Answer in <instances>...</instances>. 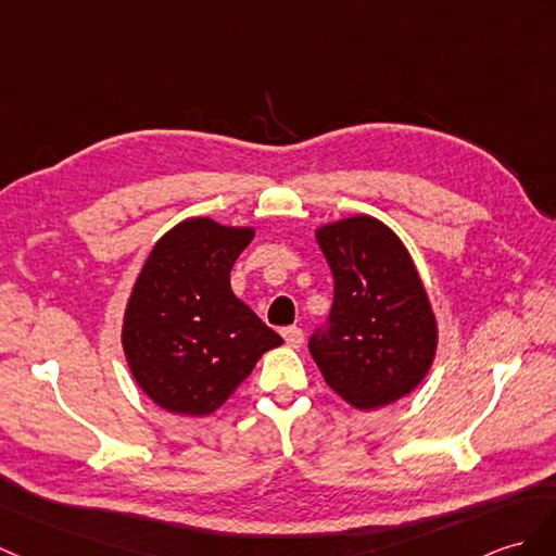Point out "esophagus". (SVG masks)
I'll list each match as a JSON object with an SVG mask.
<instances>
[{"label":"esophagus","instance_id":"34e87169","mask_svg":"<svg viewBox=\"0 0 556 556\" xmlns=\"http://www.w3.org/2000/svg\"><path fill=\"white\" fill-rule=\"evenodd\" d=\"M283 341H287L289 348H301L303 345V331L299 327H287L281 331Z\"/></svg>","mask_w":556,"mask_h":556}]
</instances>
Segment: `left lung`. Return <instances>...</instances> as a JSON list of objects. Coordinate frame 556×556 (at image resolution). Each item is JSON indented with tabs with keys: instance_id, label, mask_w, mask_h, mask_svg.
<instances>
[{
	"instance_id": "8db88e82",
	"label": "left lung",
	"mask_w": 556,
	"mask_h": 556,
	"mask_svg": "<svg viewBox=\"0 0 556 556\" xmlns=\"http://www.w3.org/2000/svg\"><path fill=\"white\" fill-rule=\"evenodd\" d=\"M317 243L333 277L325 329L309 355L345 403L377 409L405 397L429 374L438 325L415 263L391 227L371 215L321 225Z\"/></svg>"
}]
</instances>
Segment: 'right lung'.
Segmentation results:
<instances>
[{"label":"right lung","mask_w":556,"mask_h":556,"mask_svg":"<svg viewBox=\"0 0 556 556\" xmlns=\"http://www.w3.org/2000/svg\"><path fill=\"white\" fill-rule=\"evenodd\" d=\"M253 237V227L189 217L159 239L135 281L123 351L139 389L173 415H213L263 353L281 345L229 287Z\"/></svg>","instance_id":"add662e5"}]
</instances>
